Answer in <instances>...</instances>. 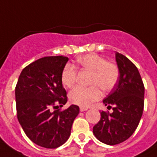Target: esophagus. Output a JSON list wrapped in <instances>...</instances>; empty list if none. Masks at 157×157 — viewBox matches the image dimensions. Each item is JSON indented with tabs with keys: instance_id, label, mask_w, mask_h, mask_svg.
<instances>
[{
	"instance_id": "esophagus-1",
	"label": "esophagus",
	"mask_w": 157,
	"mask_h": 157,
	"mask_svg": "<svg viewBox=\"0 0 157 157\" xmlns=\"http://www.w3.org/2000/svg\"><path fill=\"white\" fill-rule=\"evenodd\" d=\"M88 108H85V107H80V111L83 112V111H86Z\"/></svg>"
}]
</instances>
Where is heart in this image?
Masks as SVG:
<instances>
[{"instance_id":"heart-1","label":"heart","mask_w":157,"mask_h":157,"mask_svg":"<svg viewBox=\"0 0 157 157\" xmlns=\"http://www.w3.org/2000/svg\"><path fill=\"white\" fill-rule=\"evenodd\" d=\"M78 66L82 69L91 72L90 87L78 86L69 93V99L75 105L81 107H89L101 97V88L104 91H109L116 85L120 70L115 63L106 62L101 56L90 53L77 59ZM77 78V69L74 65L67 63L62 71L61 80L67 88L74 86Z\"/></svg>"}]
</instances>
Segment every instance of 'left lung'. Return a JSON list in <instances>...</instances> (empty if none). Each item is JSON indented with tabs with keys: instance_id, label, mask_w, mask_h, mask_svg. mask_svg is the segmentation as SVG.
Wrapping results in <instances>:
<instances>
[{
	"instance_id": "obj_1",
	"label": "left lung",
	"mask_w": 157,
	"mask_h": 157,
	"mask_svg": "<svg viewBox=\"0 0 157 157\" xmlns=\"http://www.w3.org/2000/svg\"><path fill=\"white\" fill-rule=\"evenodd\" d=\"M120 70L118 83L103 102L113 112L102 111L100 121L93 128L99 141L114 146L126 140L136 130L144 109L145 87L138 68L130 59L115 52Z\"/></svg>"
}]
</instances>
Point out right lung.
Instances as JSON below:
<instances>
[{
	"label": "right lung",
	"mask_w": 157,
	"mask_h": 157,
	"mask_svg": "<svg viewBox=\"0 0 157 157\" xmlns=\"http://www.w3.org/2000/svg\"><path fill=\"white\" fill-rule=\"evenodd\" d=\"M67 61L63 56L37 59L21 71L15 90L19 123L27 136L44 148L55 149L64 144L79 113L75 105L63 111L57 109L67 100L61 80Z\"/></svg>",
	"instance_id": "1"
}]
</instances>
